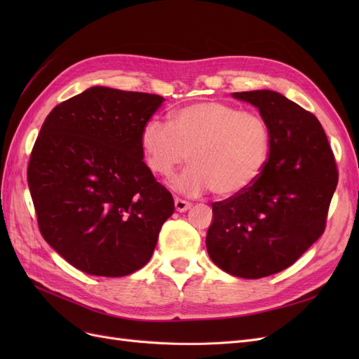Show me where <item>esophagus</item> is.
Returning <instances> with one entry per match:
<instances>
[{
  "label": "esophagus",
  "mask_w": 359,
  "mask_h": 359,
  "mask_svg": "<svg viewBox=\"0 0 359 359\" xmlns=\"http://www.w3.org/2000/svg\"><path fill=\"white\" fill-rule=\"evenodd\" d=\"M191 206V203L190 202H187V201H182V199H175V210L178 211V212H184V211H187L189 208Z\"/></svg>",
  "instance_id": "esophagus-1"
}]
</instances>
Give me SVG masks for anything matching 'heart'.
Wrapping results in <instances>:
<instances>
[{"label":"heart","instance_id":"1","mask_svg":"<svg viewBox=\"0 0 359 359\" xmlns=\"http://www.w3.org/2000/svg\"><path fill=\"white\" fill-rule=\"evenodd\" d=\"M140 148L147 166L165 178L190 154L193 165L172 181L175 191L199 196L212 190L220 198H232L262 175L269 158L271 132L256 112L205 100L180 107L172 123L148 119L140 130Z\"/></svg>","mask_w":359,"mask_h":359}]
</instances>
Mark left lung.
<instances>
[{"label":"left lung","mask_w":359,"mask_h":359,"mask_svg":"<svg viewBox=\"0 0 359 359\" xmlns=\"http://www.w3.org/2000/svg\"><path fill=\"white\" fill-rule=\"evenodd\" d=\"M256 106L271 132L262 175L238 196L212 203L206 250L227 274L262 278L295 264L325 231L339 182L318 118L280 93H233Z\"/></svg>","instance_id":"left-lung-1"}]
</instances>
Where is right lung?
<instances>
[{
	"instance_id": "right-lung-1",
	"label": "right lung",
	"mask_w": 359,
	"mask_h": 359,
	"mask_svg": "<svg viewBox=\"0 0 359 359\" xmlns=\"http://www.w3.org/2000/svg\"><path fill=\"white\" fill-rule=\"evenodd\" d=\"M157 94L91 86L53 107L28 163L45 241L86 274L123 277L153 256L175 210L144 163L140 130Z\"/></svg>"
}]
</instances>
